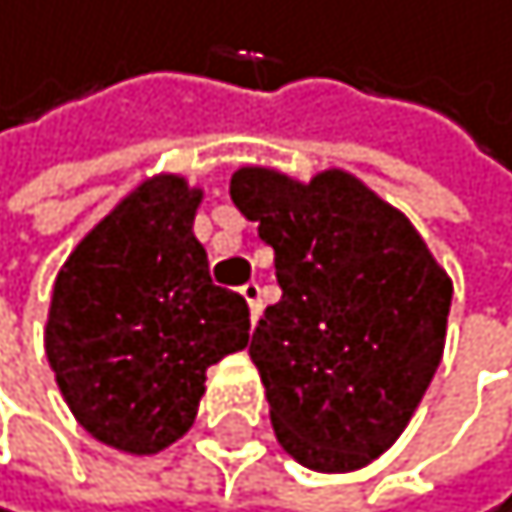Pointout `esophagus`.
<instances>
[{
    "instance_id": "34e87169",
    "label": "esophagus",
    "mask_w": 512,
    "mask_h": 512,
    "mask_svg": "<svg viewBox=\"0 0 512 512\" xmlns=\"http://www.w3.org/2000/svg\"><path fill=\"white\" fill-rule=\"evenodd\" d=\"M241 296H245V303H248V309H251V319L258 322V316H261V283H245L241 287Z\"/></svg>"
}]
</instances>
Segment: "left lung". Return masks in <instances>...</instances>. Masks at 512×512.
<instances>
[{"label": "left lung", "mask_w": 512, "mask_h": 512, "mask_svg": "<svg viewBox=\"0 0 512 512\" xmlns=\"http://www.w3.org/2000/svg\"><path fill=\"white\" fill-rule=\"evenodd\" d=\"M232 203L274 248L280 303L248 355L283 452L358 471L400 439L442 361L452 280L423 235L345 170L241 167Z\"/></svg>", "instance_id": "8db88e82"}]
</instances>
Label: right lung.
<instances>
[{
    "label": "right lung",
    "instance_id": "add662e5",
    "mask_svg": "<svg viewBox=\"0 0 512 512\" xmlns=\"http://www.w3.org/2000/svg\"><path fill=\"white\" fill-rule=\"evenodd\" d=\"M196 190L157 174L128 193L60 267L44 351L77 423L128 455L193 426L206 368L248 345V303L216 287L193 235Z\"/></svg>",
    "mask_w": 512,
    "mask_h": 512
}]
</instances>
